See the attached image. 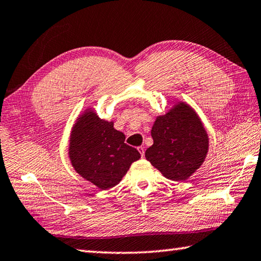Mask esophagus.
I'll return each instance as SVG.
<instances>
[{"label":"esophagus","mask_w":261,"mask_h":261,"mask_svg":"<svg viewBox=\"0 0 261 261\" xmlns=\"http://www.w3.org/2000/svg\"><path fill=\"white\" fill-rule=\"evenodd\" d=\"M138 150H139V152L141 153V157H144V147H139L138 148Z\"/></svg>","instance_id":"esophagus-1"}]
</instances>
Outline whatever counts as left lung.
Instances as JSON below:
<instances>
[{"label": "left lung", "mask_w": 261, "mask_h": 261, "mask_svg": "<svg viewBox=\"0 0 261 261\" xmlns=\"http://www.w3.org/2000/svg\"><path fill=\"white\" fill-rule=\"evenodd\" d=\"M151 136L145 158L168 180H188L206 159L208 134L198 113L184 100L156 117Z\"/></svg>", "instance_id": "obj_1"}]
</instances>
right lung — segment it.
Listing matches in <instances>:
<instances>
[{"mask_svg": "<svg viewBox=\"0 0 261 261\" xmlns=\"http://www.w3.org/2000/svg\"><path fill=\"white\" fill-rule=\"evenodd\" d=\"M114 121L100 119L93 107L76 117L68 140V158L80 176L100 190L117 186L140 152L125 143V134Z\"/></svg>", "mask_w": 261, "mask_h": 261, "instance_id": "1", "label": "right lung"}]
</instances>
